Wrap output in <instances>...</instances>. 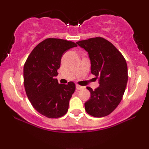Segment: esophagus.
Segmentation results:
<instances>
[{
    "instance_id": "34e87169",
    "label": "esophagus",
    "mask_w": 149,
    "mask_h": 149,
    "mask_svg": "<svg viewBox=\"0 0 149 149\" xmlns=\"http://www.w3.org/2000/svg\"><path fill=\"white\" fill-rule=\"evenodd\" d=\"M83 88V87L80 86L79 85H76V89L77 90H81V89Z\"/></svg>"
}]
</instances>
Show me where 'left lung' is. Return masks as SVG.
<instances>
[{
    "label": "left lung",
    "mask_w": 149,
    "mask_h": 149,
    "mask_svg": "<svg viewBox=\"0 0 149 149\" xmlns=\"http://www.w3.org/2000/svg\"><path fill=\"white\" fill-rule=\"evenodd\" d=\"M76 43L88 52L91 73L100 81V86L95 90L87 87L91 97L85 103V111L93 117L107 116L115 110L123 97L128 79L125 59L104 38H91Z\"/></svg>",
    "instance_id": "8db88e82"
}]
</instances>
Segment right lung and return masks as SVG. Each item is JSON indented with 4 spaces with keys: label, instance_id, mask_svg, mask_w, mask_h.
I'll use <instances>...</instances> for the list:
<instances>
[{
    "label": "right lung",
    "instance_id": "1",
    "mask_svg": "<svg viewBox=\"0 0 149 149\" xmlns=\"http://www.w3.org/2000/svg\"><path fill=\"white\" fill-rule=\"evenodd\" d=\"M64 39L46 38L34 47L24 66V85L29 100L38 112L49 118L64 116L76 85L59 84L58 75L61 59L66 51L76 47Z\"/></svg>",
    "mask_w": 149,
    "mask_h": 149
}]
</instances>
